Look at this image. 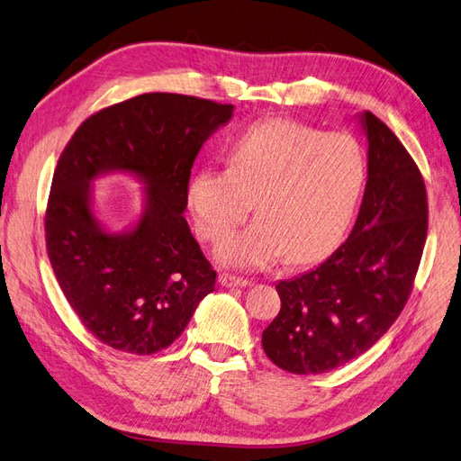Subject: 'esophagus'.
I'll use <instances>...</instances> for the list:
<instances>
[{"instance_id":"34e87169","label":"esophagus","mask_w":461,"mask_h":461,"mask_svg":"<svg viewBox=\"0 0 461 461\" xmlns=\"http://www.w3.org/2000/svg\"><path fill=\"white\" fill-rule=\"evenodd\" d=\"M220 285L221 287H228V289H233V287H247L249 281L243 279V277H235L231 274H221L220 276Z\"/></svg>"}]
</instances>
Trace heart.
<instances>
[{
	"mask_svg": "<svg viewBox=\"0 0 461 461\" xmlns=\"http://www.w3.org/2000/svg\"><path fill=\"white\" fill-rule=\"evenodd\" d=\"M366 182L362 145L348 133L270 118L230 145L228 168L191 176L187 209L199 235L218 243L250 212L258 218L218 249L235 268H262L287 257L312 262L347 231Z\"/></svg>",
	"mask_w": 461,
	"mask_h": 461,
	"instance_id": "1",
	"label": "heart"
}]
</instances>
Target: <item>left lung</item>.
<instances>
[{
	"mask_svg": "<svg viewBox=\"0 0 461 461\" xmlns=\"http://www.w3.org/2000/svg\"><path fill=\"white\" fill-rule=\"evenodd\" d=\"M358 122L367 182L358 218L333 255L276 285L281 310L262 331L268 358L291 374H325L358 358L389 331L418 274L427 193L404 145L375 114Z\"/></svg>",
	"mask_w": 461,
	"mask_h": 461,
	"instance_id": "1",
	"label": "left lung"
}]
</instances>
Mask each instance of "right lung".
Masks as SVG:
<instances>
[{
  "label": "right lung",
  "mask_w": 461,
  "mask_h": 461,
  "mask_svg": "<svg viewBox=\"0 0 461 461\" xmlns=\"http://www.w3.org/2000/svg\"><path fill=\"white\" fill-rule=\"evenodd\" d=\"M233 105L180 94H143L74 131L57 162L46 212L48 255L84 328L111 348L155 354L182 335L214 291L216 272L184 211L191 167ZM128 173L144 185L131 229L111 232L95 214L91 184Z\"/></svg>",
  "instance_id": "obj_1"
}]
</instances>
